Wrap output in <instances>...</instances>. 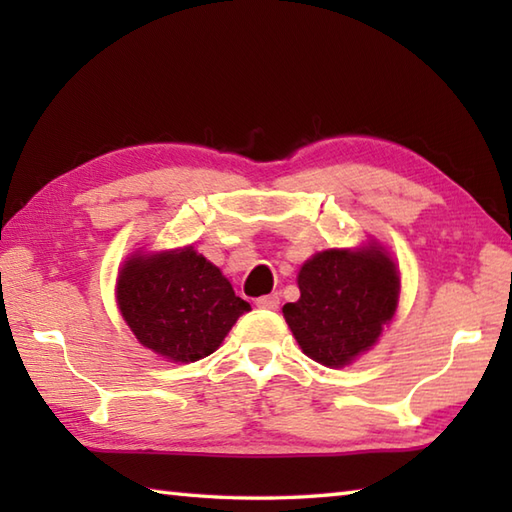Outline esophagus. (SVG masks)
I'll use <instances>...</instances> for the list:
<instances>
[{"label": "esophagus", "instance_id": "34e87169", "mask_svg": "<svg viewBox=\"0 0 512 512\" xmlns=\"http://www.w3.org/2000/svg\"><path fill=\"white\" fill-rule=\"evenodd\" d=\"M255 306L257 308H264V310H277L279 308V295L259 297V299H255Z\"/></svg>", "mask_w": 512, "mask_h": 512}]
</instances>
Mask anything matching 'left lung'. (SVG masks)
Here are the masks:
<instances>
[{
  "label": "left lung",
  "mask_w": 512,
  "mask_h": 512,
  "mask_svg": "<svg viewBox=\"0 0 512 512\" xmlns=\"http://www.w3.org/2000/svg\"><path fill=\"white\" fill-rule=\"evenodd\" d=\"M301 297L284 317L301 350L328 367H343L369 350L394 317L400 279L376 248L323 250L301 266Z\"/></svg>",
  "instance_id": "8db88e82"
}]
</instances>
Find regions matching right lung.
<instances>
[{"instance_id":"add662e5","label":"right lung","mask_w":512,"mask_h":512,"mask_svg":"<svg viewBox=\"0 0 512 512\" xmlns=\"http://www.w3.org/2000/svg\"><path fill=\"white\" fill-rule=\"evenodd\" d=\"M116 297L136 339L176 363L213 354L250 310L220 268L193 248L129 259L118 275Z\"/></svg>"}]
</instances>
